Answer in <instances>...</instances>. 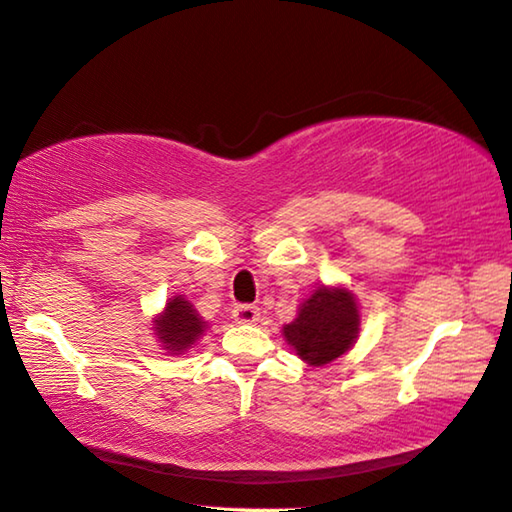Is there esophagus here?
Segmentation results:
<instances>
[{
  "instance_id": "1",
  "label": "esophagus",
  "mask_w": 512,
  "mask_h": 512,
  "mask_svg": "<svg viewBox=\"0 0 512 512\" xmlns=\"http://www.w3.org/2000/svg\"><path fill=\"white\" fill-rule=\"evenodd\" d=\"M232 316H234V320L238 322V325H254V322L260 316V311L254 305H238L232 311Z\"/></svg>"
}]
</instances>
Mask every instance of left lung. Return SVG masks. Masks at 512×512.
Listing matches in <instances>:
<instances>
[{"instance_id":"obj_1","label":"left lung","mask_w":512,"mask_h":512,"mask_svg":"<svg viewBox=\"0 0 512 512\" xmlns=\"http://www.w3.org/2000/svg\"><path fill=\"white\" fill-rule=\"evenodd\" d=\"M360 322V305L347 287L318 285L300 302L296 318L283 327V336L302 362L325 367L356 344Z\"/></svg>"}]
</instances>
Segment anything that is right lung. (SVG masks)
Returning <instances> with one entry per match:
<instances>
[{
	"label": "right lung",
	"mask_w": 512,
	"mask_h": 512,
	"mask_svg": "<svg viewBox=\"0 0 512 512\" xmlns=\"http://www.w3.org/2000/svg\"><path fill=\"white\" fill-rule=\"evenodd\" d=\"M205 329L207 322L194 309L192 302L179 294L165 300L161 314L152 318L154 338L168 356H183L185 351H190Z\"/></svg>",
	"instance_id": "add662e5"
}]
</instances>
